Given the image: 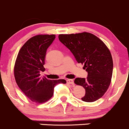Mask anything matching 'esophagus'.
Instances as JSON below:
<instances>
[{"mask_svg":"<svg viewBox=\"0 0 129 129\" xmlns=\"http://www.w3.org/2000/svg\"><path fill=\"white\" fill-rule=\"evenodd\" d=\"M67 83L68 84H71V85H73V84H74V81H73V80H71V79H70V80H67Z\"/></svg>","mask_w":129,"mask_h":129,"instance_id":"obj_1","label":"esophagus"}]
</instances>
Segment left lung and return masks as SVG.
Wrapping results in <instances>:
<instances>
[{
	"mask_svg": "<svg viewBox=\"0 0 129 129\" xmlns=\"http://www.w3.org/2000/svg\"><path fill=\"white\" fill-rule=\"evenodd\" d=\"M59 39L70 49L76 61L84 64L87 72L86 79L76 78L74 81L85 89V95L81 100L92 102L101 98L108 89L113 74V59L108 47L89 32L60 34Z\"/></svg>",
	"mask_w": 129,
	"mask_h": 129,
	"instance_id": "8db88e82",
	"label": "left lung"
}]
</instances>
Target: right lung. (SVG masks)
<instances>
[{
    "mask_svg": "<svg viewBox=\"0 0 129 129\" xmlns=\"http://www.w3.org/2000/svg\"><path fill=\"white\" fill-rule=\"evenodd\" d=\"M55 35H37L28 40L18 53L14 75L18 87L35 103L43 104L53 97L54 88L65 80H51L40 76L45 70L43 65L47 49L54 40Z\"/></svg>",
    "mask_w": 129,
    "mask_h": 129,
    "instance_id": "obj_1",
    "label": "right lung"
}]
</instances>
